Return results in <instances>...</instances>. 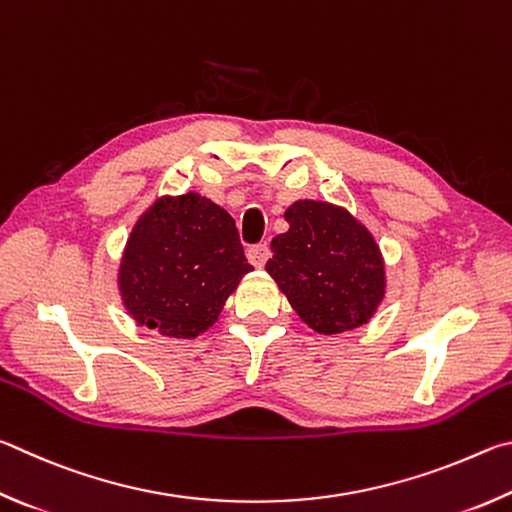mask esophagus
<instances>
[{
	"label": "esophagus",
	"mask_w": 512,
	"mask_h": 512,
	"mask_svg": "<svg viewBox=\"0 0 512 512\" xmlns=\"http://www.w3.org/2000/svg\"><path fill=\"white\" fill-rule=\"evenodd\" d=\"M267 256H270V249H267V245H251L247 249V258L254 267H263L267 263Z\"/></svg>",
	"instance_id": "obj_1"
}]
</instances>
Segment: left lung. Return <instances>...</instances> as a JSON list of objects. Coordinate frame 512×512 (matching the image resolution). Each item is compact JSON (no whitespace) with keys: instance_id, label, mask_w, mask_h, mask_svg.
<instances>
[{"instance_id":"8db88e82","label":"left lung","mask_w":512,"mask_h":512,"mask_svg":"<svg viewBox=\"0 0 512 512\" xmlns=\"http://www.w3.org/2000/svg\"><path fill=\"white\" fill-rule=\"evenodd\" d=\"M272 240L265 270L310 328L337 335L369 321L384 299V261L371 231L342 206L299 200Z\"/></svg>"}]
</instances>
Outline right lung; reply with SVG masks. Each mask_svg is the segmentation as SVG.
I'll return each instance as SVG.
<instances>
[{
  "label": "right lung",
  "mask_w": 512,
  "mask_h": 512,
  "mask_svg": "<svg viewBox=\"0 0 512 512\" xmlns=\"http://www.w3.org/2000/svg\"><path fill=\"white\" fill-rule=\"evenodd\" d=\"M251 270L231 215L209 197L186 193L161 197L134 224L119 290L139 326L193 339L218 321Z\"/></svg>",
  "instance_id": "1"
}]
</instances>
